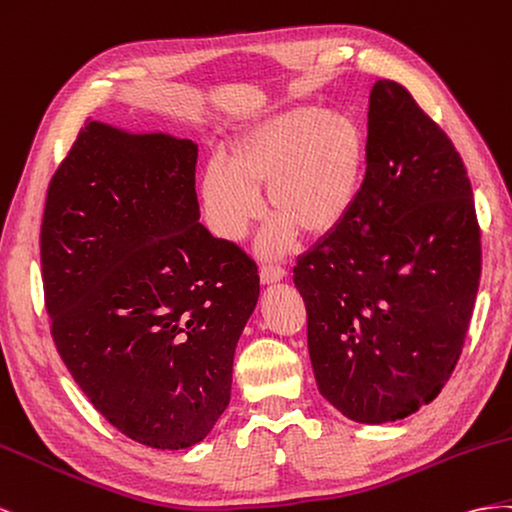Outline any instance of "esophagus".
<instances>
[{
  "label": "esophagus",
  "instance_id": "obj_1",
  "mask_svg": "<svg viewBox=\"0 0 512 512\" xmlns=\"http://www.w3.org/2000/svg\"><path fill=\"white\" fill-rule=\"evenodd\" d=\"M285 274H287L285 268L279 266V264H264V266H261V272H259L261 283H268V285L285 279Z\"/></svg>",
  "mask_w": 512,
  "mask_h": 512
}]
</instances>
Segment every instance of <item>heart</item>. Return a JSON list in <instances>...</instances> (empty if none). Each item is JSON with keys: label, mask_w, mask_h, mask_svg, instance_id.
Returning <instances> with one entry per match:
<instances>
[{"label": "heart", "mask_w": 512, "mask_h": 512, "mask_svg": "<svg viewBox=\"0 0 512 512\" xmlns=\"http://www.w3.org/2000/svg\"><path fill=\"white\" fill-rule=\"evenodd\" d=\"M364 167V137L345 113L291 109L240 133L227 163L212 160L203 173V206L210 227L240 240L259 214V188L274 223L261 251L279 255L294 238H321L352 210Z\"/></svg>", "instance_id": "obj_1"}]
</instances>
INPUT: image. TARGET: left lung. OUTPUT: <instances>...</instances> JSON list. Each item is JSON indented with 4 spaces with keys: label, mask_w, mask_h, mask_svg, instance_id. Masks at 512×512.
Listing matches in <instances>:
<instances>
[{
    "label": "left lung",
    "mask_w": 512,
    "mask_h": 512,
    "mask_svg": "<svg viewBox=\"0 0 512 512\" xmlns=\"http://www.w3.org/2000/svg\"><path fill=\"white\" fill-rule=\"evenodd\" d=\"M367 130L354 206L298 257L294 283L321 397L382 425L431 403L457 367L480 227L459 152L403 85L375 81Z\"/></svg>",
    "instance_id": "8db88e82"
}]
</instances>
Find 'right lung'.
<instances>
[{
    "label": "right lung",
    "mask_w": 512,
    "mask_h": 512,
    "mask_svg": "<svg viewBox=\"0 0 512 512\" xmlns=\"http://www.w3.org/2000/svg\"><path fill=\"white\" fill-rule=\"evenodd\" d=\"M197 145L79 130L49 182L40 266L51 337L96 410L160 450L206 437L259 298L257 264L199 223Z\"/></svg>",
    "instance_id": "add662e5"
}]
</instances>
